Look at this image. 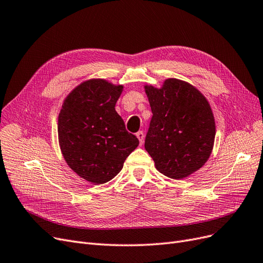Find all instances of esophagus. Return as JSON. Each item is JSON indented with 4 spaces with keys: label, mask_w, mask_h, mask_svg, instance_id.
<instances>
[{
    "label": "esophagus",
    "mask_w": 263,
    "mask_h": 263,
    "mask_svg": "<svg viewBox=\"0 0 263 263\" xmlns=\"http://www.w3.org/2000/svg\"><path fill=\"white\" fill-rule=\"evenodd\" d=\"M136 136H137V138L139 139L140 144H142L143 140H144V133L142 130H139L137 134H136Z\"/></svg>",
    "instance_id": "obj_1"
}]
</instances>
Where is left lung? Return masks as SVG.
Here are the masks:
<instances>
[{"label": "left lung", "mask_w": 263, "mask_h": 263, "mask_svg": "<svg viewBox=\"0 0 263 263\" xmlns=\"http://www.w3.org/2000/svg\"><path fill=\"white\" fill-rule=\"evenodd\" d=\"M152 111L144 148L157 170L179 179L200 168L209 159L215 137L211 107L185 81L166 79L161 89L146 87Z\"/></svg>", "instance_id": "8db88e82"}]
</instances>
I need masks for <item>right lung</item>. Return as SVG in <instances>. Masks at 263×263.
Wrapping results in <instances>:
<instances>
[{
	"instance_id": "add662e5",
	"label": "right lung",
	"mask_w": 263,
	"mask_h": 263,
	"mask_svg": "<svg viewBox=\"0 0 263 263\" xmlns=\"http://www.w3.org/2000/svg\"><path fill=\"white\" fill-rule=\"evenodd\" d=\"M123 86L103 79L85 81L71 91L59 115V141L69 167L86 180L104 184L123 168L139 140L115 111Z\"/></svg>"
}]
</instances>
